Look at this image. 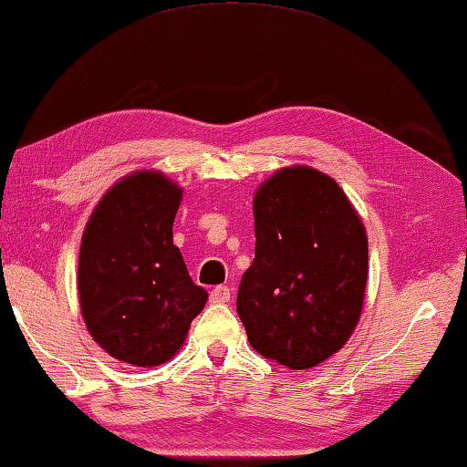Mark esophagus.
<instances>
[{"mask_svg": "<svg viewBox=\"0 0 467 467\" xmlns=\"http://www.w3.org/2000/svg\"><path fill=\"white\" fill-rule=\"evenodd\" d=\"M210 302H213V304H225V302H229V286H225V285L214 286V289L210 291Z\"/></svg>", "mask_w": 467, "mask_h": 467, "instance_id": "34e87169", "label": "esophagus"}]
</instances>
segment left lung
Listing matches in <instances>:
<instances>
[{
  "label": "left lung",
  "mask_w": 467,
  "mask_h": 467,
  "mask_svg": "<svg viewBox=\"0 0 467 467\" xmlns=\"http://www.w3.org/2000/svg\"><path fill=\"white\" fill-rule=\"evenodd\" d=\"M253 214L254 259L235 302L248 342L280 366L315 368L359 323L366 229L334 178L306 165L267 178L254 193Z\"/></svg>",
  "instance_id": "8db88e82"
}]
</instances>
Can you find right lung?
<instances>
[{
    "label": "right lung",
    "mask_w": 467,
    "mask_h": 467,
    "mask_svg": "<svg viewBox=\"0 0 467 467\" xmlns=\"http://www.w3.org/2000/svg\"><path fill=\"white\" fill-rule=\"evenodd\" d=\"M181 200L161 171H136L108 189L82 234V318L108 355L136 368L171 359L208 299L171 238Z\"/></svg>",
    "instance_id": "add662e5"
}]
</instances>
